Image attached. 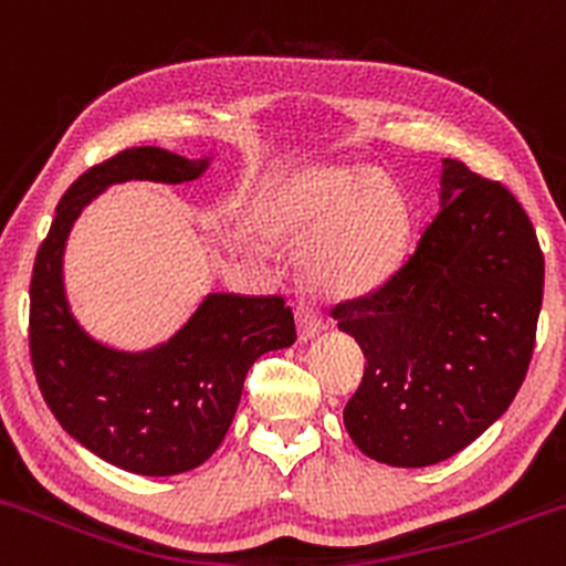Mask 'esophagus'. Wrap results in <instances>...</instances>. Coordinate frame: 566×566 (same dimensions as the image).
<instances>
[{
	"label": "esophagus",
	"instance_id": "34e87169",
	"mask_svg": "<svg viewBox=\"0 0 566 566\" xmlns=\"http://www.w3.org/2000/svg\"><path fill=\"white\" fill-rule=\"evenodd\" d=\"M296 329H300V340L316 338L324 329L322 316H318V311L311 302H300V305H296Z\"/></svg>",
	"mask_w": 566,
	"mask_h": 566
}]
</instances>
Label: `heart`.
<instances>
[{"label": "heart", "mask_w": 566, "mask_h": 566, "mask_svg": "<svg viewBox=\"0 0 566 566\" xmlns=\"http://www.w3.org/2000/svg\"><path fill=\"white\" fill-rule=\"evenodd\" d=\"M272 242L310 239L307 283L329 296L377 289L401 264L412 233L405 189L377 167H311L277 184L259 206Z\"/></svg>", "instance_id": "b5f03b06"}]
</instances>
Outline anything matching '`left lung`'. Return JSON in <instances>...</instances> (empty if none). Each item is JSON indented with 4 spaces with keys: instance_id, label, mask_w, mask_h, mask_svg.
Returning <instances> with one entry per match:
<instances>
[{
    "instance_id": "left-lung-1",
    "label": "left lung",
    "mask_w": 566,
    "mask_h": 566,
    "mask_svg": "<svg viewBox=\"0 0 566 566\" xmlns=\"http://www.w3.org/2000/svg\"><path fill=\"white\" fill-rule=\"evenodd\" d=\"M438 206L388 281L333 307L368 363L346 432L394 468L438 465L509 410L542 307L545 259L506 187L443 159Z\"/></svg>"
}]
</instances>
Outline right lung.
Listing matches in <instances>:
<instances>
[{
	"mask_svg": "<svg viewBox=\"0 0 566 566\" xmlns=\"http://www.w3.org/2000/svg\"><path fill=\"white\" fill-rule=\"evenodd\" d=\"M214 156L187 159L139 145L91 167L63 195L30 283V352L60 427L128 473L176 475L203 465L226 438L250 366L294 344L281 296L211 291L161 344L120 349L82 327L65 291V244L82 211L112 184L195 181Z\"/></svg>",
	"mask_w": 566,
	"mask_h": 566,
	"instance_id": "1",
	"label": "right lung"
}]
</instances>
